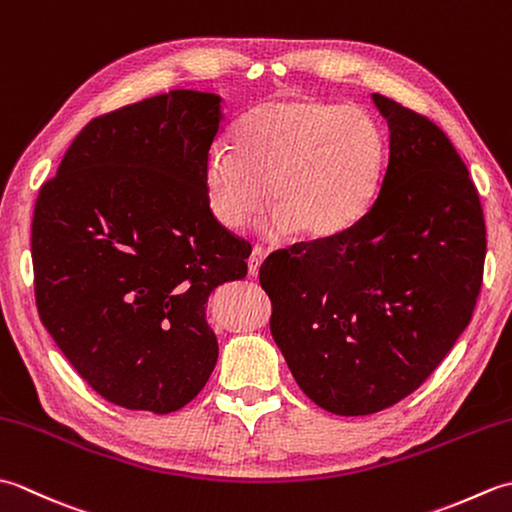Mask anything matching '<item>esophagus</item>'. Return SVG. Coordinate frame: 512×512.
I'll list each match as a JSON object with an SVG mask.
<instances>
[{"instance_id":"esophagus-1","label":"esophagus","mask_w":512,"mask_h":512,"mask_svg":"<svg viewBox=\"0 0 512 512\" xmlns=\"http://www.w3.org/2000/svg\"><path fill=\"white\" fill-rule=\"evenodd\" d=\"M264 259H266V250H264V248L255 246L253 250H250V257H248V273L253 275V277H257V275H259V268H262V264H264Z\"/></svg>"}]
</instances>
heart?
I'll use <instances>...</instances> for the list:
<instances>
[{
  "label": "heart",
  "instance_id": "obj_1",
  "mask_svg": "<svg viewBox=\"0 0 512 512\" xmlns=\"http://www.w3.org/2000/svg\"><path fill=\"white\" fill-rule=\"evenodd\" d=\"M387 138L361 107L314 99H270L239 123L233 147L204 162L206 202L228 231L264 209L268 235L325 239L361 220L383 180Z\"/></svg>",
  "mask_w": 512,
  "mask_h": 512
}]
</instances>
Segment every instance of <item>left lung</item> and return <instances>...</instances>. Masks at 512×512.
Wrapping results in <instances>:
<instances>
[{"instance_id": "left-lung-1", "label": "left lung", "mask_w": 512, "mask_h": 512, "mask_svg": "<svg viewBox=\"0 0 512 512\" xmlns=\"http://www.w3.org/2000/svg\"><path fill=\"white\" fill-rule=\"evenodd\" d=\"M389 127L376 202L347 231L270 255V332L312 402L369 416L416 391L471 321L486 226L469 169L427 116L372 94Z\"/></svg>"}]
</instances>
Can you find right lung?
Masks as SVG:
<instances>
[{
	"instance_id": "right-lung-1",
	"label": "right lung",
	"mask_w": 512,
	"mask_h": 512,
	"mask_svg": "<svg viewBox=\"0 0 512 512\" xmlns=\"http://www.w3.org/2000/svg\"><path fill=\"white\" fill-rule=\"evenodd\" d=\"M222 125V96H151L85 125L39 191L41 323L118 407L178 411L217 363L206 301L246 277L250 255L206 202L204 162Z\"/></svg>"
}]
</instances>
